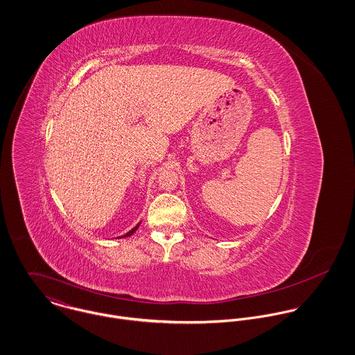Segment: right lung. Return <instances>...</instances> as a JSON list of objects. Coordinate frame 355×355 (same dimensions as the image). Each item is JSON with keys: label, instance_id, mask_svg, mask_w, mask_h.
<instances>
[{"label": "right lung", "instance_id": "1", "mask_svg": "<svg viewBox=\"0 0 355 355\" xmlns=\"http://www.w3.org/2000/svg\"><path fill=\"white\" fill-rule=\"evenodd\" d=\"M139 224H141V223H139ZM139 224H138V225H135V227H134V228H132V230H131V231H128V232H127V234H125V235H123V236H119V238H127V236H131V235H132V234H134V232H135V231H137V230H138V227H139Z\"/></svg>", "mask_w": 355, "mask_h": 355}]
</instances>
